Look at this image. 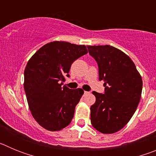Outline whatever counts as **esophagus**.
I'll list each match as a JSON object with an SVG mask.
<instances>
[{
  "label": "esophagus",
  "instance_id": "obj_1",
  "mask_svg": "<svg viewBox=\"0 0 156 156\" xmlns=\"http://www.w3.org/2000/svg\"><path fill=\"white\" fill-rule=\"evenodd\" d=\"M88 93H89V92H87V91H84V94H87Z\"/></svg>",
  "mask_w": 156,
  "mask_h": 156
}]
</instances>
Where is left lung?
<instances>
[{"mask_svg": "<svg viewBox=\"0 0 156 156\" xmlns=\"http://www.w3.org/2000/svg\"><path fill=\"white\" fill-rule=\"evenodd\" d=\"M98 66L105 93L93 91L90 122L98 131L114 133L124 127L134 114L142 91V78L131 58L110 45L87 46Z\"/></svg>", "mask_w": 156, "mask_h": 156, "instance_id": "left-lung-1", "label": "left lung"}]
</instances>
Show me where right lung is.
Segmentation results:
<instances>
[{
	"mask_svg": "<svg viewBox=\"0 0 156 156\" xmlns=\"http://www.w3.org/2000/svg\"><path fill=\"white\" fill-rule=\"evenodd\" d=\"M87 53L85 45L52 41L41 47L27 62L24 89L31 114L42 127L58 131L73 118L83 90L64 85L72 63Z\"/></svg>",
	"mask_w": 156,
	"mask_h": 156,
	"instance_id": "add662e5",
	"label": "right lung"
}]
</instances>
